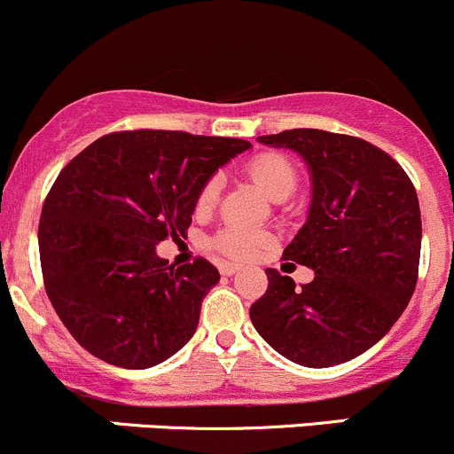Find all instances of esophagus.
I'll return each instance as SVG.
<instances>
[{
	"label": "esophagus",
	"instance_id": "1",
	"mask_svg": "<svg viewBox=\"0 0 454 454\" xmlns=\"http://www.w3.org/2000/svg\"><path fill=\"white\" fill-rule=\"evenodd\" d=\"M241 270L239 263H231V261H222L219 263V272L223 274V277H232V274H237Z\"/></svg>",
	"mask_w": 454,
	"mask_h": 454
}]
</instances>
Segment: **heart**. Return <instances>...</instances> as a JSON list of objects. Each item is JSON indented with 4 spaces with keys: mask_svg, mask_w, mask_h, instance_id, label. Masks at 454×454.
Instances as JSON below:
<instances>
[{
    "mask_svg": "<svg viewBox=\"0 0 454 454\" xmlns=\"http://www.w3.org/2000/svg\"><path fill=\"white\" fill-rule=\"evenodd\" d=\"M246 168H248V176L265 191V195L274 201L287 200L299 186V171L281 153L256 155ZM219 189H222L219 176H210L198 193V210L213 208L217 204ZM263 244L265 235L239 226H228L213 237V248L226 256H232V259H250Z\"/></svg>",
    "mask_w": 454,
    "mask_h": 454,
    "instance_id": "obj_1",
    "label": "heart"
}]
</instances>
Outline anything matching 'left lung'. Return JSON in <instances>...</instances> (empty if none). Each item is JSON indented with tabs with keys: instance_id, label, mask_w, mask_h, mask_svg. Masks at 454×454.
<instances>
[{
	"instance_id": "left-lung-1",
	"label": "left lung",
	"mask_w": 454,
	"mask_h": 454,
	"mask_svg": "<svg viewBox=\"0 0 454 454\" xmlns=\"http://www.w3.org/2000/svg\"><path fill=\"white\" fill-rule=\"evenodd\" d=\"M296 151L312 173V206L283 259L314 270L296 287L265 270L250 308L265 342L303 367H333L373 347L409 305L422 248V215L404 168L371 142L323 129L261 136Z\"/></svg>"
}]
</instances>
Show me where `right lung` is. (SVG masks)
Listing matches in <instances>:
<instances>
[{"label":"right lung","instance_id":"right-lung-1","mask_svg":"<svg viewBox=\"0 0 454 454\" xmlns=\"http://www.w3.org/2000/svg\"><path fill=\"white\" fill-rule=\"evenodd\" d=\"M246 149L239 138L114 131L63 167L41 208V272L83 349L146 369L191 340L219 272L201 256L168 265L155 246L186 237L201 184Z\"/></svg>","mask_w":454,"mask_h":454}]
</instances>
